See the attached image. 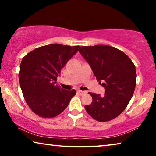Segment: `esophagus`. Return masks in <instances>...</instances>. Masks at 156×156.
I'll return each instance as SVG.
<instances>
[{
    "mask_svg": "<svg viewBox=\"0 0 156 156\" xmlns=\"http://www.w3.org/2000/svg\"><path fill=\"white\" fill-rule=\"evenodd\" d=\"M78 91V93L80 94V95H84V94H85L86 93H87V91H81V90H78L77 91Z\"/></svg>",
    "mask_w": 156,
    "mask_h": 156,
    "instance_id": "1",
    "label": "esophagus"
}]
</instances>
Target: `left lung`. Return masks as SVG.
I'll use <instances>...</instances> for the list:
<instances>
[{"instance_id": "left-lung-1", "label": "left lung", "mask_w": 156, "mask_h": 156, "mask_svg": "<svg viewBox=\"0 0 156 156\" xmlns=\"http://www.w3.org/2000/svg\"><path fill=\"white\" fill-rule=\"evenodd\" d=\"M78 51L105 89L103 96L89 92L93 100L84 106L85 110L99 122L112 120L125 109L133 96L136 84L135 65L127 55L112 46H83Z\"/></svg>"}]
</instances>
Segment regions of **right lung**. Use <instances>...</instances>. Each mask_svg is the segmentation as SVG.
<instances>
[{
	"instance_id": "add662e5",
	"label": "right lung",
	"mask_w": 156,
	"mask_h": 156,
	"mask_svg": "<svg viewBox=\"0 0 156 156\" xmlns=\"http://www.w3.org/2000/svg\"><path fill=\"white\" fill-rule=\"evenodd\" d=\"M80 46L51 44L38 47L23 58L19 82L26 102L42 118H51L61 113L74 96L56 84L62 67L78 51Z\"/></svg>"
}]
</instances>
